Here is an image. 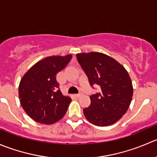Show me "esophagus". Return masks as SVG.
Wrapping results in <instances>:
<instances>
[{"mask_svg": "<svg viewBox=\"0 0 157 157\" xmlns=\"http://www.w3.org/2000/svg\"><path fill=\"white\" fill-rule=\"evenodd\" d=\"M82 94H82V92H79L78 94H75V96H76V97H78H78H80V96H82Z\"/></svg>", "mask_w": 157, "mask_h": 157, "instance_id": "34e87169", "label": "esophagus"}]
</instances>
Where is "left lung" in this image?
Masks as SVG:
<instances>
[{
    "mask_svg": "<svg viewBox=\"0 0 157 157\" xmlns=\"http://www.w3.org/2000/svg\"><path fill=\"white\" fill-rule=\"evenodd\" d=\"M76 57L91 86L101 88L90 96L91 105L83 109L85 117L96 126L113 124L131 105L133 85L128 72L115 59L101 52L78 53Z\"/></svg>",
    "mask_w": 157,
    "mask_h": 157,
    "instance_id": "8db88e82",
    "label": "left lung"
}]
</instances>
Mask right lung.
<instances>
[{"instance_id":"add662e5","label":"right lung","mask_w":157,"mask_h":157,"mask_svg":"<svg viewBox=\"0 0 157 157\" xmlns=\"http://www.w3.org/2000/svg\"><path fill=\"white\" fill-rule=\"evenodd\" d=\"M71 59L72 55L47 57L32 66L21 79L20 101L25 112L35 121L51 124L66 114L72 99L61 92L56 75Z\"/></svg>"}]
</instances>
